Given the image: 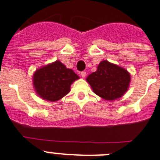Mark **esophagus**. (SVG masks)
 <instances>
[{
  "mask_svg": "<svg viewBox=\"0 0 160 160\" xmlns=\"http://www.w3.org/2000/svg\"><path fill=\"white\" fill-rule=\"evenodd\" d=\"M86 75H87V73H86V72H84V71H82V72H81V76H82V78H84L86 77Z\"/></svg>",
  "mask_w": 160,
  "mask_h": 160,
  "instance_id": "34e87169",
  "label": "esophagus"
}]
</instances>
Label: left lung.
I'll list each match as a JSON object with an SVG mask.
<instances>
[{
  "mask_svg": "<svg viewBox=\"0 0 160 160\" xmlns=\"http://www.w3.org/2000/svg\"><path fill=\"white\" fill-rule=\"evenodd\" d=\"M86 80L95 94L111 101L122 97L128 90L131 75L125 68L103 60L98 64L96 72L88 75Z\"/></svg>",
  "mask_w": 160,
  "mask_h": 160,
  "instance_id": "obj_1",
  "label": "left lung"
}]
</instances>
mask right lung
Segmentation results:
<instances>
[{"label":"right lung","instance_id":"obj_1","mask_svg":"<svg viewBox=\"0 0 160 160\" xmlns=\"http://www.w3.org/2000/svg\"><path fill=\"white\" fill-rule=\"evenodd\" d=\"M79 77L59 60L42 66L34 72L32 84L36 93L44 101L55 102L70 92Z\"/></svg>","mask_w":160,"mask_h":160}]
</instances>
